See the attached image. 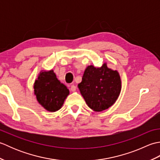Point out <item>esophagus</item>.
I'll list each match as a JSON object with an SVG mask.
<instances>
[{
  "instance_id": "1",
  "label": "esophagus",
  "mask_w": 160,
  "mask_h": 160,
  "mask_svg": "<svg viewBox=\"0 0 160 160\" xmlns=\"http://www.w3.org/2000/svg\"><path fill=\"white\" fill-rule=\"evenodd\" d=\"M70 90L71 91H75L76 90V87L75 86V85H71V87H70Z\"/></svg>"
}]
</instances>
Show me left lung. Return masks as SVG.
Wrapping results in <instances>:
<instances>
[{"label":"left lung","instance_id":"8db88e82","mask_svg":"<svg viewBox=\"0 0 160 160\" xmlns=\"http://www.w3.org/2000/svg\"><path fill=\"white\" fill-rule=\"evenodd\" d=\"M78 86L89 107L102 111L117 100L121 91V80L118 71L108 68L104 63L100 68L88 66Z\"/></svg>","mask_w":160,"mask_h":160}]
</instances>
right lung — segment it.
Masks as SVG:
<instances>
[{"mask_svg": "<svg viewBox=\"0 0 160 160\" xmlns=\"http://www.w3.org/2000/svg\"><path fill=\"white\" fill-rule=\"evenodd\" d=\"M33 87L37 100L51 112L59 110L69 94V89L58 80L53 70L40 72Z\"/></svg>", "mask_w": 160, "mask_h": 160, "instance_id": "add662e5", "label": "right lung"}]
</instances>
